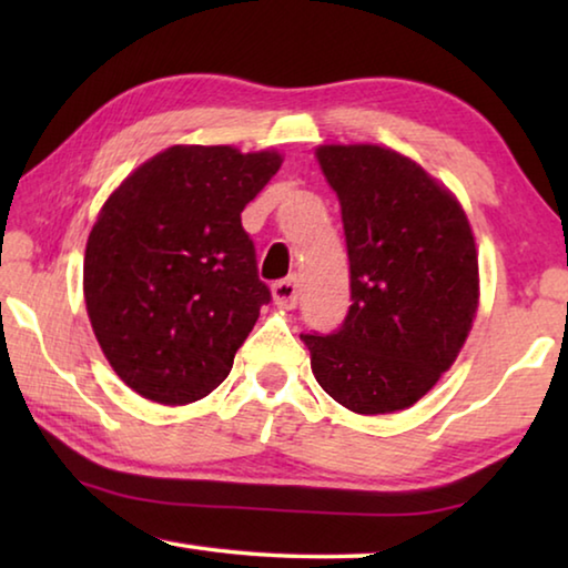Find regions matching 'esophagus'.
Here are the masks:
<instances>
[{"instance_id": "obj_1", "label": "esophagus", "mask_w": 568, "mask_h": 568, "mask_svg": "<svg viewBox=\"0 0 568 568\" xmlns=\"http://www.w3.org/2000/svg\"><path fill=\"white\" fill-rule=\"evenodd\" d=\"M273 301L277 307H285V311H293L297 305V283L295 277H287V281H277L273 285Z\"/></svg>"}]
</instances>
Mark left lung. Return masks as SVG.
<instances>
[{
  "mask_svg": "<svg viewBox=\"0 0 568 568\" xmlns=\"http://www.w3.org/2000/svg\"><path fill=\"white\" fill-rule=\"evenodd\" d=\"M351 261L348 315L305 333L321 388L353 413L403 410L464 348L478 307V255L464 207L426 170L378 145H321Z\"/></svg>",
  "mask_w": 568,
  "mask_h": 568,
  "instance_id": "8db88e82",
  "label": "left lung"
}]
</instances>
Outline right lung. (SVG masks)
<instances>
[{
    "label": "right lung",
    "instance_id": "right-lung-1",
    "mask_svg": "<svg viewBox=\"0 0 568 568\" xmlns=\"http://www.w3.org/2000/svg\"><path fill=\"white\" fill-rule=\"evenodd\" d=\"M283 165L273 150L175 145L102 205L84 303L112 371L162 406L205 398L271 303L240 213Z\"/></svg>",
    "mask_w": 568,
    "mask_h": 568
}]
</instances>
